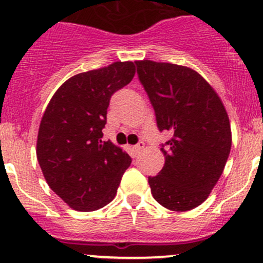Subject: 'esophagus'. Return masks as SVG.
Wrapping results in <instances>:
<instances>
[{"mask_svg":"<svg viewBox=\"0 0 263 263\" xmlns=\"http://www.w3.org/2000/svg\"><path fill=\"white\" fill-rule=\"evenodd\" d=\"M143 146H145V143H143L142 141H140V142L137 143V145H135L134 147H132V150H134V153H135V154H139L140 151L142 150V148H143Z\"/></svg>","mask_w":263,"mask_h":263,"instance_id":"esophagus-1","label":"esophagus"}]
</instances>
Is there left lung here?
Returning a JSON list of instances; mask_svg holds the SVG:
<instances>
[{"instance_id": "left-lung-1", "label": "left lung", "mask_w": 263, "mask_h": 263, "mask_svg": "<svg viewBox=\"0 0 263 263\" xmlns=\"http://www.w3.org/2000/svg\"><path fill=\"white\" fill-rule=\"evenodd\" d=\"M137 74L153 104L165 165L148 176L155 200L170 211L197 208L219 180L232 146L229 118L209 83L186 66L136 62Z\"/></svg>"}]
</instances>
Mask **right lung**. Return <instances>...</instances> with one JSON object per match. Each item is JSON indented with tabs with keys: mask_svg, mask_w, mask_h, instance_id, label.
I'll return each instance as SVG.
<instances>
[{
	"mask_svg": "<svg viewBox=\"0 0 263 263\" xmlns=\"http://www.w3.org/2000/svg\"><path fill=\"white\" fill-rule=\"evenodd\" d=\"M135 76L132 62L77 74L52 96L41 120L36 156L46 182L70 208L92 212L110 203L131 157L102 141L110 97Z\"/></svg>",
	"mask_w": 263,
	"mask_h": 263,
	"instance_id": "1",
	"label": "right lung"
}]
</instances>
